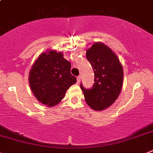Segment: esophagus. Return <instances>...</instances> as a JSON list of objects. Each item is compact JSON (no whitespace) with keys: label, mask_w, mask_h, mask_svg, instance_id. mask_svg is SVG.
Masks as SVG:
<instances>
[{"label":"esophagus","mask_w":153,"mask_h":153,"mask_svg":"<svg viewBox=\"0 0 153 153\" xmlns=\"http://www.w3.org/2000/svg\"><path fill=\"white\" fill-rule=\"evenodd\" d=\"M76 79H77V81H76V82H77V83L79 84V82H80V80H81V76H78Z\"/></svg>","instance_id":"obj_1"}]
</instances>
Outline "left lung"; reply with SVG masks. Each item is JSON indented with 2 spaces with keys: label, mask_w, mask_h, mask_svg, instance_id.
<instances>
[{
  "label": "left lung",
  "mask_w": 153,
  "mask_h": 153,
  "mask_svg": "<svg viewBox=\"0 0 153 153\" xmlns=\"http://www.w3.org/2000/svg\"><path fill=\"white\" fill-rule=\"evenodd\" d=\"M86 58L93 68L94 84L91 89L80 88L88 105L102 111L111 105L120 94L123 84L122 66L108 46L95 43L86 51Z\"/></svg>",
  "instance_id": "left-lung-1"
}]
</instances>
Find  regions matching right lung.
Masks as SVG:
<instances>
[{"label": "right lung", "instance_id": "right-lung-1", "mask_svg": "<svg viewBox=\"0 0 153 153\" xmlns=\"http://www.w3.org/2000/svg\"><path fill=\"white\" fill-rule=\"evenodd\" d=\"M71 62L62 53L50 51L42 53L29 72V84L36 99L49 107L58 104L66 91L76 82L71 74Z\"/></svg>", "mask_w": 153, "mask_h": 153}]
</instances>
